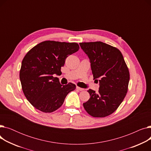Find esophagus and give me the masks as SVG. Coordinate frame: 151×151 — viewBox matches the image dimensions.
Returning a JSON list of instances; mask_svg holds the SVG:
<instances>
[{"mask_svg": "<svg viewBox=\"0 0 151 151\" xmlns=\"http://www.w3.org/2000/svg\"><path fill=\"white\" fill-rule=\"evenodd\" d=\"M76 89H77V90H78V91H83V90H84V89L81 88H80V87H78V86H77V87H76Z\"/></svg>", "mask_w": 151, "mask_h": 151, "instance_id": "1", "label": "esophagus"}]
</instances>
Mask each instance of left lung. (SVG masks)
Listing matches in <instances>:
<instances>
[{
  "label": "left lung",
  "mask_w": 151,
  "mask_h": 151,
  "mask_svg": "<svg viewBox=\"0 0 151 151\" xmlns=\"http://www.w3.org/2000/svg\"><path fill=\"white\" fill-rule=\"evenodd\" d=\"M80 45L90 59L93 80L100 83L97 93L88 91L91 97L83 106L92 117H106L115 111L126 96L129 68L121 52L114 46L101 42H83Z\"/></svg>",
  "instance_id": "obj_1"
}]
</instances>
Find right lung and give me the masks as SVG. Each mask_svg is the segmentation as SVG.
<instances>
[{
  "instance_id": "right-lung-1",
  "label": "right lung",
  "mask_w": 151,
  "mask_h": 151,
  "mask_svg": "<svg viewBox=\"0 0 151 151\" xmlns=\"http://www.w3.org/2000/svg\"><path fill=\"white\" fill-rule=\"evenodd\" d=\"M80 49L76 43L45 41L33 47L24 58L19 72L22 89L31 105L44 113H52L63 104L76 85L60 84L61 67L66 58Z\"/></svg>"
}]
</instances>
